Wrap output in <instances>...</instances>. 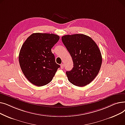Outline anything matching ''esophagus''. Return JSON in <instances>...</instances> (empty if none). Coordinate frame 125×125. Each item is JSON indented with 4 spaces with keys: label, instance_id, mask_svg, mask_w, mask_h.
<instances>
[{
    "label": "esophagus",
    "instance_id": "obj_1",
    "mask_svg": "<svg viewBox=\"0 0 125 125\" xmlns=\"http://www.w3.org/2000/svg\"><path fill=\"white\" fill-rule=\"evenodd\" d=\"M60 66H61V69L64 68V64H61Z\"/></svg>",
    "mask_w": 125,
    "mask_h": 125
}]
</instances>
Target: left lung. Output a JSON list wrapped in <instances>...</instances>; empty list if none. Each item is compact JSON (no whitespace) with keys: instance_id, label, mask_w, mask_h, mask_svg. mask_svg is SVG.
<instances>
[{"instance_id":"obj_1","label":"left lung","mask_w":125,"mask_h":125,"mask_svg":"<svg viewBox=\"0 0 125 125\" xmlns=\"http://www.w3.org/2000/svg\"><path fill=\"white\" fill-rule=\"evenodd\" d=\"M62 41L73 62V68L66 73L68 81L76 86H86L100 69L102 59L99 48L90 37L83 34L63 36Z\"/></svg>"}]
</instances>
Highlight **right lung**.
<instances>
[{"mask_svg":"<svg viewBox=\"0 0 125 125\" xmlns=\"http://www.w3.org/2000/svg\"><path fill=\"white\" fill-rule=\"evenodd\" d=\"M54 34L35 33L30 35L20 51L19 61L23 74L32 84L41 87L50 83L60 65L52 48L59 40Z\"/></svg>","mask_w":125,"mask_h":125,"instance_id":"obj_1","label":"right lung"}]
</instances>
